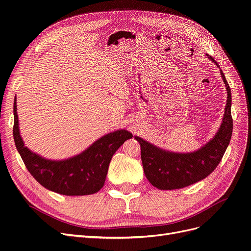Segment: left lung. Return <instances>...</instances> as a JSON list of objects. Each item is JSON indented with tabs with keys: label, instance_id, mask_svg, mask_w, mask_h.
I'll use <instances>...</instances> for the list:
<instances>
[{
	"label": "left lung",
	"instance_id": "8db88e82",
	"mask_svg": "<svg viewBox=\"0 0 251 251\" xmlns=\"http://www.w3.org/2000/svg\"><path fill=\"white\" fill-rule=\"evenodd\" d=\"M206 56L219 67L214 58ZM221 75L228 95L225 114L217 134L201 149L186 153L173 152L157 148L138 136L134 137L140 144L144 174L157 189L172 190L189 186L213 173L222 161L231 140L233 119L231 89L222 70Z\"/></svg>",
	"mask_w": 251,
	"mask_h": 251
}]
</instances>
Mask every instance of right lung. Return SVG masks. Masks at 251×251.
Here are the masks:
<instances>
[{
  "label": "right lung",
  "instance_id": "right-lung-1",
  "mask_svg": "<svg viewBox=\"0 0 251 251\" xmlns=\"http://www.w3.org/2000/svg\"><path fill=\"white\" fill-rule=\"evenodd\" d=\"M13 109V136L25 167L41 185L63 195H88L100 191L112 156L127 139L133 137L127 130H117L100 137L81 153L62 161H51L24 146L19 131L16 98Z\"/></svg>",
  "mask_w": 251,
  "mask_h": 251
}]
</instances>
